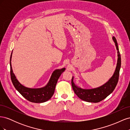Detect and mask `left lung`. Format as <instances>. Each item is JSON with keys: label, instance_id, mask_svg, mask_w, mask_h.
<instances>
[{"label": "left lung", "instance_id": "left-lung-1", "mask_svg": "<svg viewBox=\"0 0 130 130\" xmlns=\"http://www.w3.org/2000/svg\"><path fill=\"white\" fill-rule=\"evenodd\" d=\"M112 40L115 43L117 50V63L115 72L107 82L100 87L91 89H85L82 88L75 84L74 82V76H73L72 80V87L74 93L80 99L89 103H99L111 94L115 89L119 79V72L121 67V57L116 38L113 36Z\"/></svg>", "mask_w": 130, "mask_h": 130}]
</instances>
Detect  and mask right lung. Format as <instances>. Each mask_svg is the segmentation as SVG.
<instances>
[{"label":"right lung","mask_w":130,"mask_h":130,"mask_svg":"<svg viewBox=\"0 0 130 130\" xmlns=\"http://www.w3.org/2000/svg\"><path fill=\"white\" fill-rule=\"evenodd\" d=\"M12 52L10 57V74L11 81L15 88L26 100L35 103H42L49 100L52 97L55 89L58 78L61 74L64 72L65 68L55 70L53 72L47 84L44 87L38 88H31L25 87L22 85L16 78L13 72L11 66Z\"/></svg>","instance_id":"right-lung-1"}]
</instances>
